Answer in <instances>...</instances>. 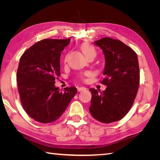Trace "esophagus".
Returning a JSON list of instances; mask_svg holds the SVG:
<instances>
[{
    "instance_id": "34e87169",
    "label": "esophagus",
    "mask_w": 160,
    "mask_h": 160,
    "mask_svg": "<svg viewBox=\"0 0 160 160\" xmlns=\"http://www.w3.org/2000/svg\"><path fill=\"white\" fill-rule=\"evenodd\" d=\"M85 90H86V88H83V87H81V88H78V91L79 92L82 91H85Z\"/></svg>"
}]
</instances>
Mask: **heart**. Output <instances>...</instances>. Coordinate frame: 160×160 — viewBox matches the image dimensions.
I'll list each match as a JSON object with an SVG mask.
<instances>
[{"label": "heart", "instance_id": "b5f03b06", "mask_svg": "<svg viewBox=\"0 0 160 160\" xmlns=\"http://www.w3.org/2000/svg\"><path fill=\"white\" fill-rule=\"evenodd\" d=\"M81 50L83 52L84 55L88 59H94L97 56V51L95 49L93 46H92L88 42H83V44L81 45ZM67 62V57H65L64 59V62ZM89 73V72H86L85 75H81L79 76L81 79H83L85 75H88Z\"/></svg>", "mask_w": 160, "mask_h": 160}]
</instances>
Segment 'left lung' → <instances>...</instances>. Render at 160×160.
<instances>
[{
    "instance_id": "left-lung-1",
    "label": "left lung",
    "mask_w": 160,
    "mask_h": 160,
    "mask_svg": "<svg viewBox=\"0 0 160 160\" xmlns=\"http://www.w3.org/2000/svg\"><path fill=\"white\" fill-rule=\"evenodd\" d=\"M102 49L105 60L103 92L91 88L89 111L93 118L109 123L122 119L134 102L139 85L137 54L122 41L104 37L95 41Z\"/></svg>"
}]
</instances>
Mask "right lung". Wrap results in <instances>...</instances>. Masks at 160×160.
Returning <instances> with one entry per match:
<instances>
[{"label":"right lung","mask_w":160,"mask_h":160,"mask_svg":"<svg viewBox=\"0 0 160 160\" xmlns=\"http://www.w3.org/2000/svg\"><path fill=\"white\" fill-rule=\"evenodd\" d=\"M71 39H43L23 53L19 61L17 81L25 112L42 123L55 122L64 113L77 93L74 87L55 86L60 74L61 52Z\"/></svg>","instance_id":"add662e5"}]
</instances>
